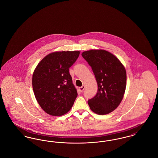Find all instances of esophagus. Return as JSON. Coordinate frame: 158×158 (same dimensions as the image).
I'll list each match as a JSON object with an SVG mask.
<instances>
[{
	"label": "esophagus",
	"mask_w": 158,
	"mask_h": 158,
	"mask_svg": "<svg viewBox=\"0 0 158 158\" xmlns=\"http://www.w3.org/2000/svg\"><path fill=\"white\" fill-rule=\"evenodd\" d=\"M84 89H85V86L84 85H82L81 87H79V90H80V91H83L84 90Z\"/></svg>",
	"instance_id": "esophagus-1"
}]
</instances>
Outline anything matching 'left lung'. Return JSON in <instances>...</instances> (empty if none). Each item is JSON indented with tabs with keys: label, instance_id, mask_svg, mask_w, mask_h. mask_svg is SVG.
<instances>
[{
	"label": "left lung",
	"instance_id": "left-lung-1",
	"mask_svg": "<svg viewBox=\"0 0 158 158\" xmlns=\"http://www.w3.org/2000/svg\"><path fill=\"white\" fill-rule=\"evenodd\" d=\"M81 55L91 67L98 85L95 96L88 100L90 108L98 115L109 114L119 106L124 97L127 83L124 67L106 50L85 51Z\"/></svg>",
	"mask_w": 158,
	"mask_h": 158
}]
</instances>
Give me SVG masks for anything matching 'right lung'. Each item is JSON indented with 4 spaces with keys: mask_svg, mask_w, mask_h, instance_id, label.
Masks as SVG:
<instances>
[{
    "mask_svg": "<svg viewBox=\"0 0 158 158\" xmlns=\"http://www.w3.org/2000/svg\"><path fill=\"white\" fill-rule=\"evenodd\" d=\"M80 51L51 53L34 69V93L42 109L52 116L63 115L73 106L77 91L69 73L78 58Z\"/></svg>",
    "mask_w": 158,
    "mask_h": 158,
    "instance_id": "add662e5",
    "label": "right lung"
}]
</instances>
